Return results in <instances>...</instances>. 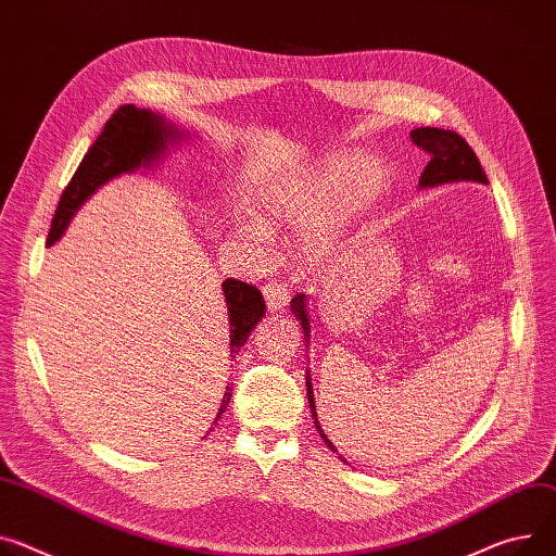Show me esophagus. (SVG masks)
Masks as SVG:
<instances>
[{
    "label": "esophagus",
    "mask_w": 556,
    "mask_h": 556,
    "mask_svg": "<svg viewBox=\"0 0 556 556\" xmlns=\"http://www.w3.org/2000/svg\"><path fill=\"white\" fill-rule=\"evenodd\" d=\"M263 293H265L267 307L271 312H280L289 303V289L285 285H280V282H267L263 287Z\"/></svg>",
    "instance_id": "1"
}]
</instances>
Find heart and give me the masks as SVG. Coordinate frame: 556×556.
<instances>
[{
	"instance_id": "1",
	"label": "heart",
	"mask_w": 556,
	"mask_h": 556,
	"mask_svg": "<svg viewBox=\"0 0 556 556\" xmlns=\"http://www.w3.org/2000/svg\"><path fill=\"white\" fill-rule=\"evenodd\" d=\"M343 174V162L325 160L271 185L255 202L263 227L271 233L307 229L312 247L329 244L358 211L374 202L386 170L378 160H361L348 180ZM247 233L265 238L255 227Z\"/></svg>"
}]
</instances>
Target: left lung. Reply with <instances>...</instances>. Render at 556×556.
<instances>
[{"label":"left lung","instance_id":"obj_1","mask_svg":"<svg viewBox=\"0 0 556 556\" xmlns=\"http://www.w3.org/2000/svg\"><path fill=\"white\" fill-rule=\"evenodd\" d=\"M412 140H414V144L418 149H422L427 155H430V162H427L425 170L420 174V180H418L420 189H425V187H439V185H445V182H458V180H472V182L488 185V176H485V170H483L477 153L472 151V147H469L458 134L445 131V129H434V126H420V129L412 131ZM291 314L295 316V320H301L305 338H309L312 327H309V312H307V295L305 293H295L293 295ZM307 399H309V407H312L316 430L320 432L323 441L333 450V443L320 430L318 414H316V403H314L312 378L309 376H307Z\"/></svg>","mask_w":556,"mask_h":556}]
</instances>
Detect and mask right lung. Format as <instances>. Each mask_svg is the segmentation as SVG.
<instances>
[{
	"label": "right lung",
	"instance_id": "add662e5",
	"mask_svg": "<svg viewBox=\"0 0 556 556\" xmlns=\"http://www.w3.org/2000/svg\"><path fill=\"white\" fill-rule=\"evenodd\" d=\"M178 138H182L178 126L166 124L162 115L147 109H136L134 104L119 106L109 117L102 134L98 136L89 153L84 155L71 182L62 191L47 244L51 247L62 238L71 218L75 216V211L104 182L122 174H131V170H138L140 166H151L168 147H174L170 142H178ZM223 291L231 327L229 348L231 354H238L240 348L247 343L251 329L265 316V298L261 289L236 278H227L223 282ZM231 392L233 390L227 386L216 416V425L231 401Z\"/></svg>",
	"mask_w": 556,
	"mask_h": 556
}]
</instances>
